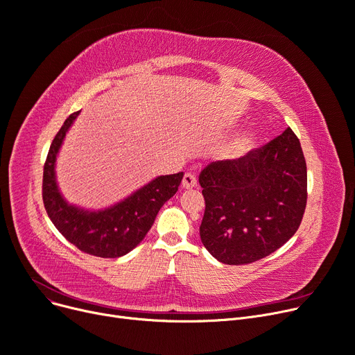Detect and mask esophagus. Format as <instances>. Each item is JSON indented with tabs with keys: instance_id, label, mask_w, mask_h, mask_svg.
Masks as SVG:
<instances>
[{
	"instance_id": "esophagus-1",
	"label": "esophagus",
	"mask_w": 355,
	"mask_h": 355,
	"mask_svg": "<svg viewBox=\"0 0 355 355\" xmlns=\"http://www.w3.org/2000/svg\"><path fill=\"white\" fill-rule=\"evenodd\" d=\"M196 186V178L195 175L192 173H186L183 176V180H182V187L183 189H192V187Z\"/></svg>"
}]
</instances>
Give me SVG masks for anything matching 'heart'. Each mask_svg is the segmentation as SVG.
Here are the masks:
<instances>
[{"mask_svg":"<svg viewBox=\"0 0 355 355\" xmlns=\"http://www.w3.org/2000/svg\"><path fill=\"white\" fill-rule=\"evenodd\" d=\"M255 143H257L255 133L254 132H246L232 143V146L227 150V155H229V157H232V159L243 157L245 155H248L255 148Z\"/></svg>","mask_w":355,"mask_h":355,"instance_id":"b5f03b06","label":"heart"}]
</instances>
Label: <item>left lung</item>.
<instances>
[{"instance_id": "obj_1", "label": "left lung", "mask_w": 355, "mask_h": 355, "mask_svg": "<svg viewBox=\"0 0 355 355\" xmlns=\"http://www.w3.org/2000/svg\"><path fill=\"white\" fill-rule=\"evenodd\" d=\"M200 241L226 265L259 261L294 236L306 206V163L289 128L259 149L212 162L199 175Z\"/></svg>"}]
</instances>
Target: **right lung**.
Segmentation results:
<instances>
[{
    "label": "right lung",
    "mask_w": 355,
    "mask_h": 355,
    "mask_svg": "<svg viewBox=\"0 0 355 355\" xmlns=\"http://www.w3.org/2000/svg\"><path fill=\"white\" fill-rule=\"evenodd\" d=\"M80 112L70 114L55 135L43 175V202L58 232L80 251L100 258L129 254L149 232L160 207L176 192L183 172L157 176L126 199L100 211H87L62 198L55 178V160Z\"/></svg>",
    "instance_id": "obj_1"
}]
</instances>
